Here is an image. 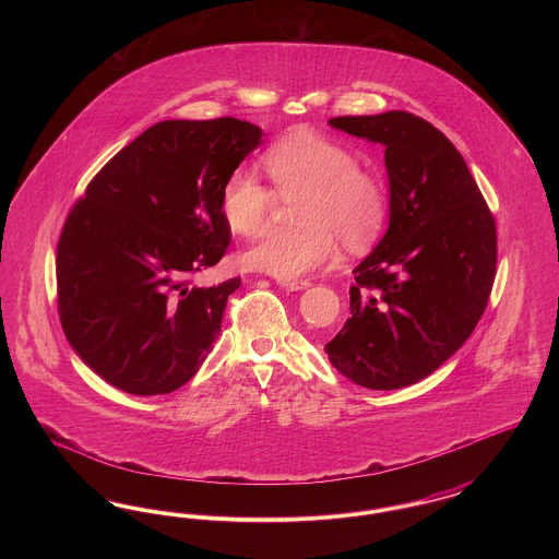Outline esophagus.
<instances>
[{
	"instance_id": "esophagus-1",
	"label": "esophagus",
	"mask_w": 559,
	"mask_h": 559,
	"mask_svg": "<svg viewBox=\"0 0 559 559\" xmlns=\"http://www.w3.org/2000/svg\"><path fill=\"white\" fill-rule=\"evenodd\" d=\"M278 285L289 292H299V289L310 287V281L308 278H278Z\"/></svg>"
}]
</instances>
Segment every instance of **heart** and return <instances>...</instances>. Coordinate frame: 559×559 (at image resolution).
Here are the masks:
<instances>
[{
	"label": "heart",
	"instance_id": "heart-1",
	"mask_svg": "<svg viewBox=\"0 0 559 559\" xmlns=\"http://www.w3.org/2000/svg\"><path fill=\"white\" fill-rule=\"evenodd\" d=\"M272 185L283 199H297V226L270 230L245 253V266L293 278L331 262L340 240L362 251L388 219L383 180L360 167L344 144L312 132H297L270 146L264 157ZM276 194L251 171H233L219 194L222 217L233 233L255 237L266 228Z\"/></svg>",
	"mask_w": 559,
	"mask_h": 559
}]
</instances>
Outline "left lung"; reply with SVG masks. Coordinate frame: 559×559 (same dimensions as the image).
I'll return each mask as SVG.
<instances>
[{"mask_svg":"<svg viewBox=\"0 0 559 559\" xmlns=\"http://www.w3.org/2000/svg\"><path fill=\"white\" fill-rule=\"evenodd\" d=\"M329 126L385 146L390 228L354 270L352 317L324 352L356 385L399 390L474 333L497 274V224L461 153L426 119L390 110Z\"/></svg>","mask_w":559,"mask_h":559,"instance_id":"obj_1","label":"left lung"}]
</instances>
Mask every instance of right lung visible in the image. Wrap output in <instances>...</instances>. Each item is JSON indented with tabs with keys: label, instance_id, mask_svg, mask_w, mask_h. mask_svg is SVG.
Returning a JSON list of instances; mask_svg holds the SVG:
<instances>
[{
	"label": "right lung",
	"instance_id": "1",
	"mask_svg": "<svg viewBox=\"0 0 559 559\" xmlns=\"http://www.w3.org/2000/svg\"><path fill=\"white\" fill-rule=\"evenodd\" d=\"M260 138L235 117L160 121L108 160L67 215L58 317L81 360L110 385L169 394L212 352L240 278L190 283L230 245L219 194Z\"/></svg>",
	"mask_w": 559,
	"mask_h": 559
}]
</instances>
